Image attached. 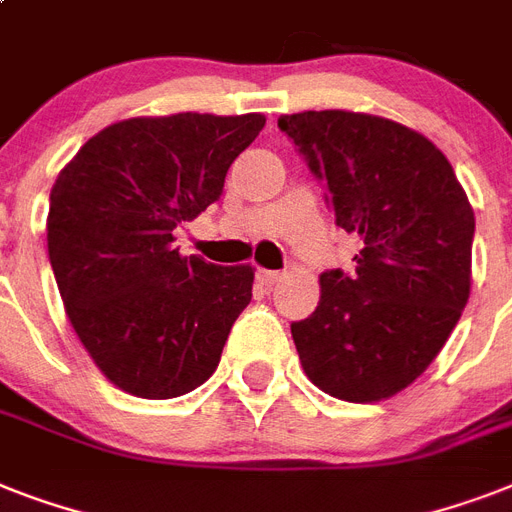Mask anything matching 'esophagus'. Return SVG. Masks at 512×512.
I'll return each instance as SVG.
<instances>
[{"label": "esophagus", "instance_id": "1", "mask_svg": "<svg viewBox=\"0 0 512 512\" xmlns=\"http://www.w3.org/2000/svg\"><path fill=\"white\" fill-rule=\"evenodd\" d=\"M279 279L281 271H268V268H260V271H257V281H260L263 287H273Z\"/></svg>", "mask_w": 512, "mask_h": 512}]
</instances>
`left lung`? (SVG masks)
I'll return each mask as SVG.
<instances>
[{"instance_id": "8db88e82", "label": "left lung", "mask_w": 512, "mask_h": 512, "mask_svg": "<svg viewBox=\"0 0 512 512\" xmlns=\"http://www.w3.org/2000/svg\"><path fill=\"white\" fill-rule=\"evenodd\" d=\"M279 127L327 185L337 225L364 241L356 271L321 273L316 311L292 324L300 364L340 401H385L428 369L468 303V193L425 135L385 116L303 111Z\"/></svg>"}]
</instances>
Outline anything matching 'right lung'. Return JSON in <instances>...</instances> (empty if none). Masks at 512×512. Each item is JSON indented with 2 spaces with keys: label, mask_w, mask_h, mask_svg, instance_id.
<instances>
[{
  "label": "right lung",
  "mask_w": 512,
  "mask_h": 512,
  "mask_svg": "<svg viewBox=\"0 0 512 512\" xmlns=\"http://www.w3.org/2000/svg\"><path fill=\"white\" fill-rule=\"evenodd\" d=\"M263 114L132 116L58 172L47 252L66 316L100 372L138 398H177L220 364L252 300V265L177 252L175 228L223 193Z\"/></svg>",
  "instance_id": "obj_1"
}]
</instances>
